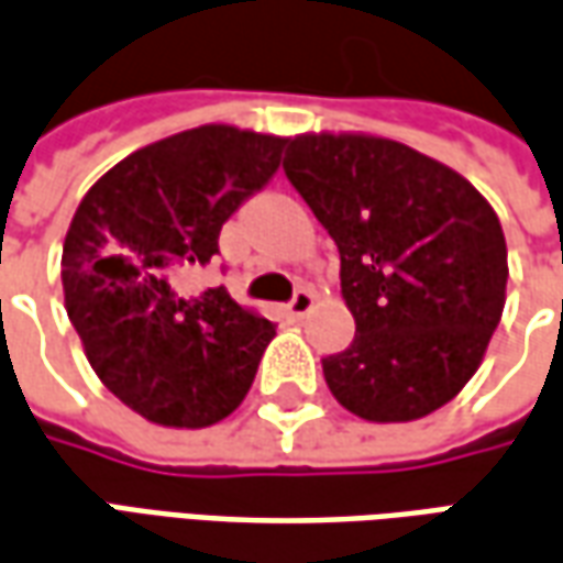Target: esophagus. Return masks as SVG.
Here are the masks:
<instances>
[{"label": "esophagus", "instance_id": "1", "mask_svg": "<svg viewBox=\"0 0 563 563\" xmlns=\"http://www.w3.org/2000/svg\"><path fill=\"white\" fill-rule=\"evenodd\" d=\"M312 306H316V294H312V290L300 288L297 294H294V300L288 303V312L294 316V319H303V316L309 312V309H312Z\"/></svg>", "mask_w": 563, "mask_h": 563}]
</instances>
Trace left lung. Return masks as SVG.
I'll return each mask as SVG.
<instances>
[{"label":"left lung","mask_w":563,"mask_h":563,"mask_svg":"<svg viewBox=\"0 0 563 563\" xmlns=\"http://www.w3.org/2000/svg\"><path fill=\"white\" fill-rule=\"evenodd\" d=\"M285 174L340 251L352 346L324 379L349 413L410 422L482 367L506 306V235L463 174L364 131L288 137Z\"/></svg>","instance_id":"obj_1"}]
</instances>
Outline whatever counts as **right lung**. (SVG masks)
<instances>
[{"instance_id":"right-lung-1","label":"right lung","mask_w":563,"mask_h":563,"mask_svg":"<svg viewBox=\"0 0 563 563\" xmlns=\"http://www.w3.org/2000/svg\"><path fill=\"white\" fill-rule=\"evenodd\" d=\"M288 137L199 125L141 146L69 220L64 306L100 383L143 420L205 429L254 383L275 328L227 288L186 294L220 227L282 162Z\"/></svg>"}]
</instances>
